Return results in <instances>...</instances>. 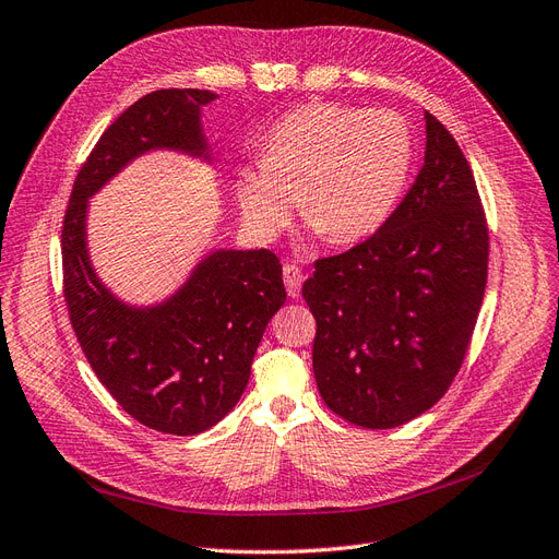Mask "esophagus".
I'll return each instance as SVG.
<instances>
[{
	"mask_svg": "<svg viewBox=\"0 0 559 559\" xmlns=\"http://www.w3.org/2000/svg\"><path fill=\"white\" fill-rule=\"evenodd\" d=\"M283 281H285V290H288V295L299 297L301 283H305V271H301L297 264H285L283 266Z\"/></svg>",
	"mask_w": 559,
	"mask_h": 559,
	"instance_id": "34e87169",
	"label": "esophagus"
}]
</instances>
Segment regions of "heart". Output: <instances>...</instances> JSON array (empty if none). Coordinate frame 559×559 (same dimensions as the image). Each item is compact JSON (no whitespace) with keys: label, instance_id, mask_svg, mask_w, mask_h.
I'll use <instances>...</instances> for the list:
<instances>
[{"label":"heart","instance_id":"b5f03b06","mask_svg":"<svg viewBox=\"0 0 559 559\" xmlns=\"http://www.w3.org/2000/svg\"><path fill=\"white\" fill-rule=\"evenodd\" d=\"M412 168L407 123L389 109L307 105L269 131L262 164L236 191L248 225L278 234L299 215L332 246L374 234L403 197Z\"/></svg>","mask_w":559,"mask_h":559}]
</instances>
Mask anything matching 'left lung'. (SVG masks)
<instances>
[{"label":"left lung","mask_w":559,"mask_h":559,"mask_svg":"<svg viewBox=\"0 0 559 559\" xmlns=\"http://www.w3.org/2000/svg\"><path fill=\"white\" fill-rule=\"evenodd\" d=\"M487 260L473 170L426 111L424 166L401 205L362 243L316 260L301 288L325 405L360 428L403 426L433 407L466 358Z\"/></svg>","instance_id":"left-lung-1"}]
</instances>
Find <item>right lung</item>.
Here are the masks:
<instances>
[{
	"label": "right lung",
	"instance_id": "obj_1",
	"mask_svg": "<svg viewBox=\"0 0 559 559\" xmlns=\"http://www.w3.org/2000/svg\"><path fill=\"white\" fill-rule=\"evenodd\" d=\"M215 93L162 88L133 103L79 168L62 219V295L88 365L135 421L197 436L241 397L266 323L285 305L271 250H217L166 305L133 309L95 278L86 252V205L131 158L156 147L205 154L201 107Z\"/></svg>",
	"mask_w": 559,
	"mask_h": 559
}]
</instances>
